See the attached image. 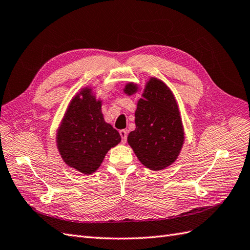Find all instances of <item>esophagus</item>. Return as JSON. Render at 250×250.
<instances>
[{
	"mask_svg": "<svg viewBox=\"0 0 250 250\" xmlns=\"http://www.w3.org/2000/svg\"><path fill=\"white\" fill-rule=\"evenodd\" d=\"M120 136L122 138V142L125 143L126 140H127V131L125 129H122L120 130Z\"/></svg>",
	"mask_w": 250,
	"mask_h": 250,
	"instance_id": "esophagus-1",
	"label": "esophagus"
}]
</instances>
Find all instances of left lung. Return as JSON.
Listing matches in <instances>:
<instances>
[{
  "label": "left lung",
  "mask_w": 250,
  "mask_h": 250,
  "mask_svg": "<svg viewBox=\"0 0 250 250\" xmlns=\"http://www.w3.org/2000/svg\"><path fill=\"white\" fill-rule=\"evenodd\" d=\"M138 91L137 84L127 83L124 92ZM137 105L136 129L127 141L144 167L160 171L177 159L184 144V126L172 91L160 79L151 77Z\"/></svg>",
  "instance_id": "left-lung-1"
}]
</instances>
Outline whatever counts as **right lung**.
<instances>
[{
    "label": "right lung",
    "mask_w": 250,
    "mask_h": 250,
    "mask_svg": "<svg viewBox=\"0 0 250 250\" xmlns=\"http://www.w3.org/2000/svg\"><path fill=\"white\" fill-rule=\"evenodd\" d=\"M91 92L84 88L73 97L56 137L63 161L86 175L94 173L107 151L121 142L118 130L103 117L102 102Z\"/></svg>",
    "instance_id": "add662e5"
}]
</instances>
